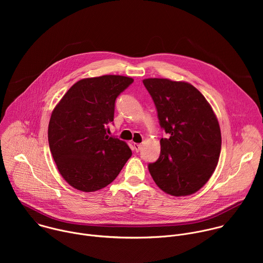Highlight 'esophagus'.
I'll list each match as a JSON object with an SVG mask.
<instances>
[{"label": "esophagus", "instance_id": "esophagus-1", "mask_svg": "<svg viewBox=\"0 0 263 263\" xmlns=\"http://www.w3.org/2000/svg\"><path fill=\"white\" fill-rule=\"evenodd\" d=\"M133 147H134V149H135V152H139L140 148H141V144L134 142V143H133Z\"/></svg>", "mask_w": 263, "mask_h": 263}]
</instances>
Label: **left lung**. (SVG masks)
<instances>
[{"mask_svg":"<svg viewBox=\"0 0 263 263\" xmlns=\"http://www.w3.org/2000/svg\"><path fill=\"white\" fill-rule=\"evenodd\" d=\"M157 109L160 127L158 160L148 172L160 190L174 197L197 193L213 174L220 154L218 121L205 97L192 84L170 79H144Z\"/></svg>","mask_w":263,"mask_h":263,"instance_id":"left-lung-1","label":"left lung"}]
</instances>
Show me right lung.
Returning a JSON list of instances; mask_svg holds the SVG:
<instances>
[{
    "instance_id": "right-lung-1",
    "label": "right lung",
    "mask_w": 263,
    "mask_h": 263,
    "mask_svg": "<svg viewBox=\"0 0 263 263\" xmlns=\"http://www.w3.org/2000/svg\"><path fill=\"white\" fill-rule=\"evenodd\" d=\"M133 81L118 74L82 79L54 108L49 145L59 173L73 189H104L131 157L125 141L107 135V125L114 122L117 98Z\"/></svg>"
}]
</instances>
